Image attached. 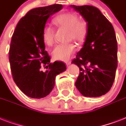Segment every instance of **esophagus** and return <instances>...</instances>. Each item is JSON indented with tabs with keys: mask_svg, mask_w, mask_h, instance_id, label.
<instances>
[{
	"mask_svg": "<svg viewBox=\"0 0 126 126\" xmlns=\"http://www.w3.org/2000/svg\"><path fill=\"white\" fill-rule=\"evenodd\" d=\"M65 63H66V65H70V64H71V62L70 61H66L65 62Z\"/></svg>",
	"mask_w": 126,
	"mask_h": 126,
	"instance_id": "34e87169",
	"label": "esophagus"
}]
</instances>
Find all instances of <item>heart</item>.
I'll list each match as a JSON object with an SVG mask.
<instances>
[{
    "label": "heart",
    "mask_w": 126,
    "mask_h": 126,
    "mask_svg": "<svg viewBox=\"0 0 126 126\" xmlns=\"http://www.w3.org/2000/svg\"><path fill=\"white\" fill-rule=\"evenodd\" d=\"M53 23L58 27L69 31L68 40H74L81 42L86 38L88 32V23L86 19H80L79 15L74 12L64 13L57 16L53 19ZM55 29L53 27L46 25L42 31V39L47 46L54 42ZM77 49L73 43L62 44L55 46L52 50V56L55 59L65 61L70 58Z\"/></svg>",
    "instance_id": "b5f03b06"
}]
</instances>
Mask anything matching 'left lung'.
Here are the masks:
<instances>
[{"label": "left lung", "mask_w": 126, "mask_h": 126, "mask_svg": "<svg viewBox=\"0 0 126 126\" xmlns=\"http://www.w3.org/2000/svg\"><path fill=\"white\" fill-rule=\"evenodd\" d=\"M70 6L88 23V34L82 48L72 61L80 71L75 86L84 96L100 97L110 90L115 79L118 45L114 29L95 7Z\"/></svg>", "instance_id": "left-lung-1"}]
</instances>
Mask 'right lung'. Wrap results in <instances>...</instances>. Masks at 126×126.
<instances>
[{
    "label": "right lung",
    "instance_id": "right-lung-1",
    "mask_svg": "<svg viewBox=\"0 0 126 126\" xmlns=\"http://www.w3.org/2000/svg\"><path fill=\"white\" fill-rule=\"evenodd\" d=\"M62 8L61 4H53L31 10L19 21L13 33L9 51L13 79L31 98L47 96L54 87L55 77L66 70L63 61L50 63L42 39L47 19Z\"/></svg>",
    "mask_w": 126,
    "mask_h": 126
}]
</instances>
